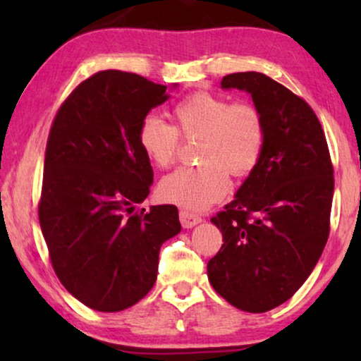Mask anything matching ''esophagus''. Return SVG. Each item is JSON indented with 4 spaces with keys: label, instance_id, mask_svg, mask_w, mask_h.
<instances>
[{
    "label": "esophagus",
    "instance_id": "obj_1",
    "mask_svg": "<svg viewBox=\"0 0 361 361\" xmlns=\"http://www.w3.org/2000/svg\"><path fill=\"white\" fill-rule=\"evenodd\" d=\"M180 224L184 228H192V226H195L197 224H200L202 221V216L194 214V212H189V210H180Z\"/></svg>",
    "mask_w": 361,
    "mask_h": 361
}]
</instances>
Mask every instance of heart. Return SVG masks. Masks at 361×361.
<instances>
[{"instance_id":"obj_1","label":"heart","mask_w":361,"mask_h":361,"mask_svg":"<svg viewBox=\"0 0 361 361\" xmlns=\"http://www.w3.org/2000/svg\"><path fill=\"white\" fill-rule=\"evenodd\" d=\"M176 126L147 115L137 128V145L156 167H169L180 147V136L199 140L204 164L179 167L159 184L162 200L200 210L220 200L230 189L228 172L245 177L258 166L266 146V120L255 103L195 92L172 108Z\"/></svg>"}]
</instances>
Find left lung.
Listing matches in <instances>:
<instances>
[{"label": "left lung", "mask_w": 361, "mask_h": 361, "mask_svg": "<svg viewBox=\"0 0 361 361\" xmlns=\"http://www.w3.org/2000/svg\"><path fill=\"white\" fill-rule=\"evenodd\" d=\"M221 87L248 92L268 133L258 166L212 216L224 245L207 273L226 302L259 314L293 298L317 264L330 231L334 166L304 98L258 72L230 73Z\"/></svg>", "instance_id": "obj_1"}]
</instances>
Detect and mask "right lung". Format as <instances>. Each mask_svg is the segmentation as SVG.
Here are the masks:
<instances>
[{
	"label": "right lung",
	"instance_id": "obj_1",
	"mask_svg": "<svg viewBox=\"0 0 361 361\" xmlns=\"http://www.w3.org/2000/svg\"><path fill=\"white\" fill-rule=\"evenodd\" d=\"M164 85L102 71L73 88L47 137L39 224L59 281L100 312L149 293L159 250L180 231L176 205L136 210L149 195L151 162L137 128L167 98Z\"/></svg>",
	"mask_w": 361,
	"mask_h": 361
}]
</instances>
